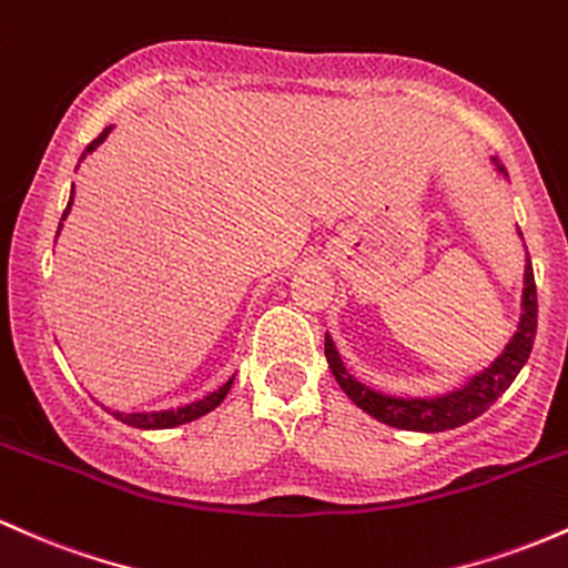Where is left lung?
<instances>
[{
    "label": "left lung",
    "mask_w": 568,
    "mask_h": 568,
    "mask_svg": "<svg viewBox=\"0 0 568 568\" xmlns=\"http://www.w3.org/2000/svg\"><path fill=\"white\" fill-rule=\"evenodd\" d=\"M498 173L506 175L504 164L493 156ZM523 237V233H520ZM523 314L517 322V331L504 346V352L493 359L487 368L479 374L468 376L460 387L447 389L442 395H428V398H404V395H387L379 389L368 387V384L357 382L355 376L346 371L344 359L333 344V335L325 333V357L331 365L335 382L352 398V404L368 412L371 417L379 419L384 425H393L400 430H419V433H442L460 428V425L471 423L479 414L496 404L498 398L509 389L515 376L520 374L523 365L528 363L530 349H534L536 335V282L534 267L526 257V273H523Z\"/></svg>",
    "instance_id": "left-lung-1"
}]
</instances>
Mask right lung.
Masks as SVG:
<instances>
[{"instance_id": "add662e5", "label": "right lung", "mask_w": 568, "mask_h": 568, "mask_svg": "<svg viewBox=\"0 0 568 568\" xmlns=\"http://www.w3.org/2000/svg\"><path fill=\"white\" fill-rule=\"evenodd\" d=\"M111 130H113V126H108V130H102L100 138L91 140V143L87 145V151H83L81 160H87L91 151L100 149V143H105V138L111 135ZM72 197H75V186H72V192H70V203H67V209L62 213V222H64L67 213H70V209H72ZM59 233H62V224H59ZM233 379H235V376H230V379L224 382L222 387H216V389H213V393L203 395V398H200V400H192V404H184V406H179V408H162V412H130V414H126V412H111V408H105V412H111L113 417L119 419V423L132 425V428H140V430L179 428V425H186V423H192V419H200V417H203V414L213 412V408L222 404V400L227 398L230 387H233Z\"/></svg>"}]
</instances>
